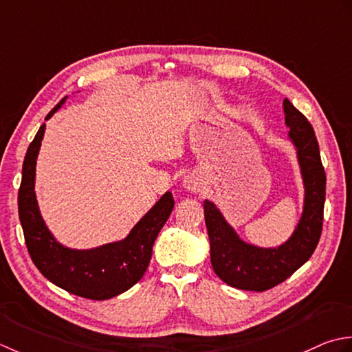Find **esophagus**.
<instances>
[{"label":"esophagus","instance_id":"esophagus-1","mask_svg":"<svg viewBox=\"0 0 352 352\" xmlns=\"http://www.w3.org/2000/svg\"><path fill=\"white\" fill-rule=\"evenodd\" d=\"M184 185H185L186 190L196 192V191L200 190V186H202V181H200V177L196 173H191L188 176H185Z\"/></svg>","mask_w":352,"mask_h":352}]
</instances>
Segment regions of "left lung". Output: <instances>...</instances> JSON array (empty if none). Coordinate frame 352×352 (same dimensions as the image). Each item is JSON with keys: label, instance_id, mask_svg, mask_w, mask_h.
<instances>
[{"label": "left lung", "instance_id": "left-lung-1", "mask_svg": "<svg viewBox=\"0 0 352 352\" xmlns=\"http://www.w3.org/2000/svg\"><path fill=\"white\" fill-rule=\"evenodd\" d=\"M285 124L298 148L305 184V205L296 231L289 241L274 249H261L241 241L214 204L204 202L205 223L216 275L240 290L264 292L281 284L302 266L316 249L324 223L327 176L320 161L313 127L289 100H284Z\"/></svg>", "mask_w": 352, "mask_h": 352}]
</instances>
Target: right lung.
<instances>
[{
	"mask_svg": "<svg viewBox=\"0 0 352 352\" xmlns=\"http://www.w3.org/2000/svg\"><path fill=\"white\" fill-rule=\"evenodd\" d=\"M63 102L65 98L53 107L47 118L52 117ZM44 132L45 123L39 127L27 148L18 191V211L27 250L41 274L60 289L86 299H111L131 289L146 274L153 243L173 211V196L166 192L124 240L89 250L62 246L42 220L34 196L36 157Z\"/></svg>",
	"mask_w": 352,
	"mask_h": 352,
	"instance_id": "1",
	"label": "right lung"
}]
</instances>
